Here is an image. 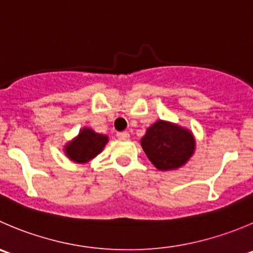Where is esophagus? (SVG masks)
Returning <instances> with one entry per match:
<instances>
[{
  "label": "esophagus",
  "mask_w": 253,
  "mask_h": 253,
  "mask_svg": "<svg viewBox=\"0 0 253 253\" xmlns=\"http://www.w3.org/2000/svg\"><path fill=\"white\" fill-rule=\"evenodd\" d=\"M117 138L121 139V141H127L129 138V133L128 132H119L117 133Z\"/></svg>",
  "instance_id": "obj_1"
}]
</instances>
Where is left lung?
<instances>
[{
	"label": "left lung",
	"mask_w": 253,
	"mask_h": 253,
	"mask_svg": "<svg viewBox=\"0 0 253 253\" xmlns=\"http://www.w3.org/2000/svg\"><path fill=\"white\" fill-rule=\"evenodd\" d=\"M141 146L151 163L162 171L176 170L188 163L197 147L192 131L174 122L158 120L147 128Z\"/></svg>",
	"instance_id": "left-lung-1"
}]
</instances>
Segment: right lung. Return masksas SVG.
<instances>
[{"mask_svg": "<svg viewBox=\"0 0 253 253\" xmlns=\"http://www.w3.org/2000/svg\"><path fill=\"white\" fill-rule=\"evenodd\" d=\"M109 142L106 134L95 132L90 127H83L78 136L65 143L63 152L74 163L85 164L99 156Z\"/></svg>", "mask_w": 253, "mask_h": 253, "instance_id": "obj_1", "label": "right lung"}]
</instances>
